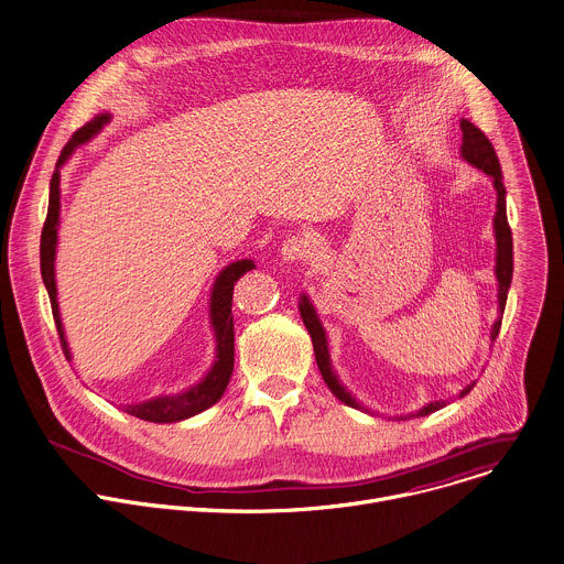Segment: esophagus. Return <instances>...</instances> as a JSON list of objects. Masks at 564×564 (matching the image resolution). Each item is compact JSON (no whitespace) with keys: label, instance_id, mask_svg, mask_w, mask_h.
I'll list each match as a JSON object with an SVG mask.
<instances>
[{"label":"esophagus","instance_id":"34e87169","mask_svg":"<svg viewBox=\"0 0 564 564\" xmlns=\"http://www.w3.org/2000/svg\"><path fill=\"white\" fill-rule=\"evenodd\" d=\"M316 246L307 235H292L283 241L281 246V259L285 263H296V261H305L314 254Z\"/></svg>","mask_w":564,"mask_h":564}]
</instances>
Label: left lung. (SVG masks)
I'll return each mask as SVG.
<instances>
[{"mask_svg": "<svg viewBox=\"0 0 564 564\" xmlns=\"http://www.w3.org/2000/svg\"><path fill=\"white\" fill-rule=\"evenodd\" d=\"M460 130H463V145H460V156L471 163L474 167L482 170L491 183H494V191H496V215H494V237H496V281H498V312L502 314L505 312V303H507V292H509V285H511V274H513V243H511V230H509V224H507V202H505V185H502V170H500V163H498V156H496V150L491 145V141L485 137V132L480 128H476L471 121L467 119H460ZM299 312H301V318L312 336V345H314V356H316V365L321 369V377L323 381L327 383V388L332 390V394L349 405V408H356V410H362L367 414L373 416L371 410L362 408L354 397L351 392H347V388L340 383L338 373L334 371L332 367V358H329V349H327V334H325V327L316 314V307L312 305L310 296L307 294H301L299 299ZM500 321L502 316L496 318V323L491 325V340H496L498 332H500ZM476 383H469L467 388L460 390V397H467L471 390H474ZM445 408V401H434V403H427L423 405L419 412H412L408 416H397L399 421H405V419H416V416H427L432 412H438Z\"/></svg>", "mask_w": 564, "mask_h": 564, "instance_id": "obj_1", "label": "left lung"}]
</instances>
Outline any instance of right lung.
I'll use <instances>...</instances> for the list:
<instances>
[{"mask_svg":"<svg viewBox=\"0 0 564 564\" xmlns=\"http://www.w3.org/2000/svg\"><path fill=\"white\" fill-rule=\"evenodd\" d=\"M112 119L110 112H99L95 115L84 128H79L70 141L64 145L59 161L55 165L53 178H51V199H48V215H46V224L42 230V250H40V259H42V279L46 285V292L51 296V305H53V316H55V325L62 338V347L68 360H73L68 340H66V332H64V323H62V312H59V301H57V279H55V259H57V241H59V221H62V167L66 165V161L70 159V154L79 148L86 145L90 139H95L104 126H108ZM254 268V261L250 259H239L230 265H226L210 290V303H208V314H210V327L215 332V362L210 365V369L206 371V377L195 383L193 388H187L178 394H170V397H154L150 401H141V403H130V405H121V410L130 416H137L141 421L148 423H178L185 419H193L202 412H206L208 408H213L226 392L232 369H235V323H232V290L235 283L239 281V276H243L248 270Z\"/></svg>","mask_w":564,"mask_h":564,"instance_id":"add662e5","label":"right lung"}]
</instances>
